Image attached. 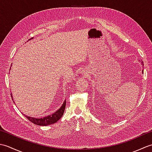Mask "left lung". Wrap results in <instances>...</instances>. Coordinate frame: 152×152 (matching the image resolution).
<instances>
[{"instance_id": "8db88e82", "label": "left lung", "mask_w": 152, "mask_h": 152, "mask_svg": "<svg viewBox=\"0 0 152 152\" xmlns=\"http://www.w3.org/2000/svg\"><path fill=\"white\" fill-rule=\"evenodd\" d=\"M142 63V64H143V65H144V64H143V62H141ZM142 73H143V70H142Z\"/></svg>"}]
</instances>
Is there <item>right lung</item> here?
<instances>
[{
    "label": "right lung",
    "instance_id": "obj_1",
    "mask_svg": "<svg viewBox=\"0 0 152 152\" xmlns=\"http://www.w3.org/2000/svg\"><path fill=\"white\" fill-rule=\"evenodd\" d=\"M33 38H31L29 40L33 39ZM10 69H11V67H10ZM11 96L13 99L12 93H11ZM65 106H66V100L64 101L63 105L61 106V108L59 110H57L56 112H54L53 114H51L50 115H48V116H46V117H44V118H35L29 117V116H27L25 114H23V115H25V117H26L28 119V120L31 121L32 123H33V124L35 125L46 126V125L55 124V123H56L58 120H59V119H60L64 114V109H65Z\"/></svg>",
    "mask_w": 152,
    "mask_h": 152
}]
</instances>
